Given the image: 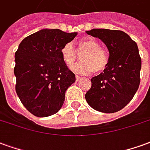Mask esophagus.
Wrapping results in <instances>:
<instances>
[{"instance_id": "34e87169", "label": "esophagus", "mask_w": 150, "mask_h": 150, "mask_svg": "<svg viewBox=\"0 0 150 150\" xmlns=\"http://www.w3.org/2000/svg\"><path fill=\"white\" fill-rule=\"evenodd\" d=\"M81 79H82V78H81V76H76V81H81Z\"/></svg>"}]
</instances>
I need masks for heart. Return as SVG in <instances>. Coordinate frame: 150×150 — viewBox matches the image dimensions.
Segmentation results:
<instances>
[{
	"mask_svg": "<svg viewBox=\"0 0 150 150\" xmlns=\"http://www.w3.org/2000/svg\"><path fill=\"white\" fill-rule=\"evenodd\" d=\"M81 62L75 64L71 69L74 73L87 75L94 71L96 74L103 72L109 64V55L105 50L100 47V44L94 38H86L78 42L77 52L72 43H67L62 49V57L68 67H71L76 62L78 54Z\"/></svg>",
	"mask_w": 150,
	"mask_h": 150,
	"instance_id": "obj_1",
	"label": "heart"
}]
</instances>
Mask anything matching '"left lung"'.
I'll return each mask as SVG.
<instances>
[{
  "label": "left lung",
  "instance_id": "left-lung-1",
  "mask_svg": "<svg viewBox=\"0 0 150 150\" xmlns=\"http://www.w3.org/2000/svg\"><path fill=\"white\" fill-rule=\"evenodd\" d=\"M86 33L102 40L110 56L106 69L91 79L86 100L97 111L117 112L133 99L139 87L142 59L137 45L121 30L93 29Z\"/></svg>",
  "mask_w": 150,
  "mask_h": 150
}]
</instances>
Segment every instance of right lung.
I'll list each match as a JSON object with an SVG mask.
<instances>
[{"label": "right lung", "instance_id": "obj_1", "mask_svg": "<svg viewBox=\"0 0 150 150\" xmlns=\"http://www.w3.org/2000/svg\"><path fill=\"white\" fill-rule=\"evenodd\" d=\"M77 33L44 29L29 35L15 52L16 92L32 114L39 117L53 115L63 105L67 88L75 82L62 49Z\"/></svg>", "mask_w": 150, "mask_h": 150}]
</instances>
